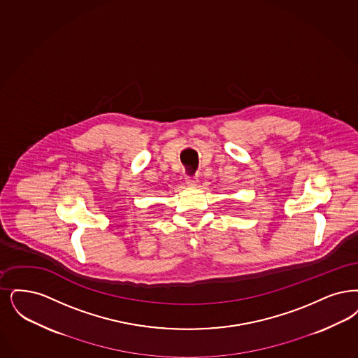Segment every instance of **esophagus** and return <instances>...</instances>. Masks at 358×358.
Returning a JSON list of instances; mask_svg holds the SVG:
<instances>
[{"instance_id":"34e87169","label":"esophagus","mask_w":358,"mask_h":358,"mask_svg":"<svg viewBox=\"0 0 358 358\" xmlns=\"http://www.w3.org/2000/svg\"><path fill=\"white\" fill-rule=\"evenodd\" d=\"M185 182L186 185L196 186L197 185V182H199V180H197L196 176H187L185 178Z\"/></svg>"}]
</instances>
